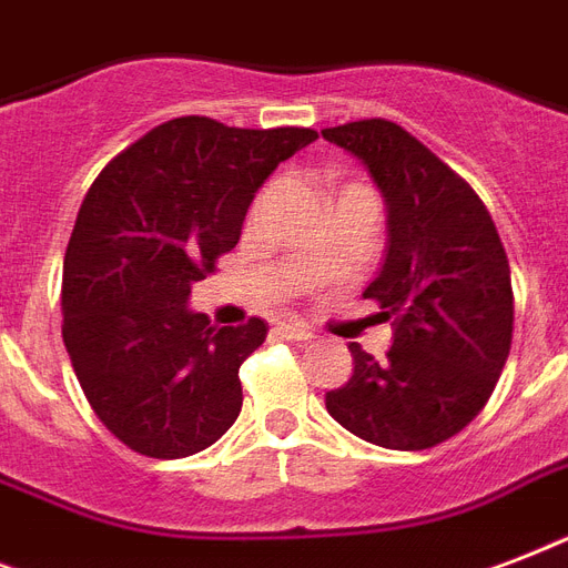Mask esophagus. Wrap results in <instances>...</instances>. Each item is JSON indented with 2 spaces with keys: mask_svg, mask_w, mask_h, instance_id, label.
Wrapping results in <instances>:
<instances>
[{
  "mask_svg": "<svg viewBox=\"0 0 568 568\" xmlns=\"http://www.w3.org/2000/svg\"><path fill=\"white\" fill-rule=\"evenodd\" d=\"M276 333L283 338H292V342H312L315 338V333H312L306 324H297V321H283V324H276Z\"/></svg>",
  "mask_w": 568,
  "mask_h": 568,
  "instance_id": "esophagus-1",
  "label": "esophagus"
}]
</instances>
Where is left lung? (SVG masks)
Returning a JSON list of instances; mask_svg holds the SVG:
<instances>
[{"label": "left lung", "instance_id": "1", "mask_svg": "<svg viewBox=\"0 0 568 568\" xmlns=\"http://www.w3.org/2000/svg\"><path fill=\"white\" fill-rule=\"evenodd\" d=\"M365 164L386 203V256L365 297L395 318L377 363L351 347L354 374L327 413L359 439L424 450L459 433L493 395L513 342L510 262L480 196L388 120L324 129Z\"/></svg>", "mask_w": 568, "mask_h": 568}]
</instances>
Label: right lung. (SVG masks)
<instances>
[{
  "label": "right lung",
  "instance_id": "1",
  "mask_svg": "<svg viewBox=\"0 0 568 568\" xmlns=\"http://www.w3.org/2000/svg\"><path fill=\"white\" fill-rule=\"evenodd\" d=\"M312 129L176 118L102 168L64 253V345L100 422L138 454L191 457L241 413L239 368L262 318L212 327L194 283L241 239L256 191Z\"/></svg>",
  "mask_w": 568,
  "mask_h": 568
}]
</instances>
